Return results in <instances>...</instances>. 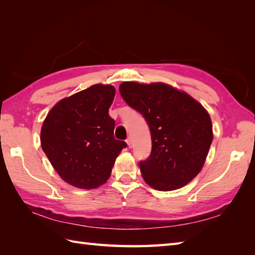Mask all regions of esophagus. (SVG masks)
<instances>
[{
    "label": "esophagus",
    "mask_w": 255,
    "mask_h": 255,
    "mask_svg": "<svg viewBox=\"0 0 255 255\" xmlns=\"http://www.w3.org/2000/svg\"><path fill=\"white\" fill-rule=\"evenodd\" d=\"M126 142H127V144H128V147H129V148H131V147H132V139H131V137H128V138H127V140H126Z\"/></svg>",
    "instance_id": "1"
}]
</instances>
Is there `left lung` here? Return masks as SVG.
Returning a JSON list of instances; mask_svg holds the SVG:
<instances>
[{
  "mask_svg": "<svg viewBox=\"0 0 255 255\" xmlns=\"http://www.w3.org/2000/svg\"><path fill=\"white\" fill-rule=\"evenodd\" d=\"M119 92L149 125L152 149L139 162L145 183L162 192L186 185L202 170L214 138L207 111L164 83L124 82Z\"/></svg>",
  "mask_w": 255,
  "mask_h": 255,
  "instance_id": "8db88e82",
  "label": "left lung"
}]
</instances>
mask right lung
I'll list each match as a JSON object with an SVG mask.
<instances>
[{
    "label": "right lung",
    "instance_id": "right-lung-1",
    "mask_svg": "<svg viewBox=\"0 0 255 255\" xmlns=\"http://www.w3.org/2000/svg\"><path fill=\"white\" fill-rule=\"evenodd\" d=\"M112 85L95 84L58 102L41 127V148L68 184L92 189L106 183L127 143L114 138L115 121L108 108Z\"/></svg>",
    "mask_w": 255,
    "mask_h": 255
}]
</instances>
